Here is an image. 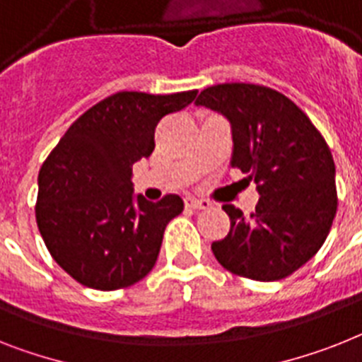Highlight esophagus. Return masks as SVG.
Listing matches in <instances>:
<instances>
[{
    "label": "esophagus",
    "instance_id": "obj_1",
    "mask_svg": "<svg viewBox=\"0 0 362 362\" xmlns=\"http://www.w3.org/2000/svg\"><path fill=\"white\" fill-rule=\"evenodd\" d=\"M186 206L191 209H208L211 208V202L204 199H195V197H187Z\"/></svg>",
    "mask_w": 362,
    "mask_h": 362
}]
</instances>
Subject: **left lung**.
<instances>
[{"mask_svg": "<svg viewBox=\"0 0 362 362\" xmlns=\"http://www.w3.org/2000/svg\"><path fill=\"white\" fill-rule=\"evenodd\" d=\"M195 105L232 124V167L256 182V211L224 204L230 232L211 243L226 270L276 281L305 265L326 241L337 214L335 162L326 139L284 93L226 83L200 92Z\"/></svg>", "mask_w": 362, "mask_h": 362, "instance_id": "obj_1", "label": "left lung"}]
</instances>
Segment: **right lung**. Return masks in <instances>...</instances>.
<instances>
[{"mask_svg":"<svg viewBox=\"0 0 362 362\" xmlns=\"http://www.w3.org/2000/svg\"><path fill=\"white\" fill-rule=\"evenodd\" d=\"M197 90L151 95L117 92L66 130L38 175L36 224L53 259L97 291L130 287L153 270L178 195L134 197L132 165L154 151L163 115L186 108Z\"/></svg>","mask_w":362,"mask_h":362,"instance_id":"right-lung-1","label":"right lung"}]
</instances>
